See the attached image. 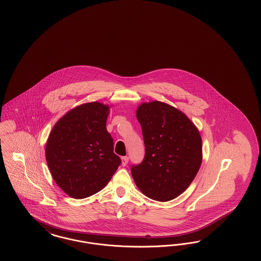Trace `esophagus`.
<instances>
[{
  "label": "esophagus",
  "instance_id": "esophagus-1",
  "mask_svg": "<svg viewBox=\"0 0 261 261\" xmlns=\"http://www.w3.org/2000/svg\"><path fill=\"white\" fill-rule=\"evenodd\" d=\"M128 161H129V158L128 157H121V165L123 166H126L127 164H128Z\"/></svg>",
  "mask_w": 261,
  "mask_h": 261
}]
</instances>
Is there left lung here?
Segmentation results:
<instances>
[{
  "instance_id": "1",
  "label": "left lung",
  "mask_w": 261,
  "mask_h": 261,
  "mask_svg": "<svg viewBox=\"0 0 261 261\" xmlns=\"http://www.w3.org/2000/svg\"><path fill=\"white\" fill-rule=\"evenodd\" d=\"M142 126L145 155L131 168L139 190L151 199L166 202L190 187L202 164V139L185 113L154 100L136 112Z\"/></svg>"
}]
</instances>
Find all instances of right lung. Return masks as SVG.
<instances>
[{"mask_svg": "<svg viewBox=\"0 0 261 261\" xmlns=\"http://www.w3.org/2000/svg\"><path fill=\"white\" fill-rule=\"evenodd\" d=\"M110 106L84 103L67 112L50 131L46 161L57 186L70 197L83 199L105 188L121 161L106 129Z\"/></svg>", "mask_w": 261, "mask_h": 261, "instance_id": "right-lung-1", "label": "right lung"}]
</instances>
